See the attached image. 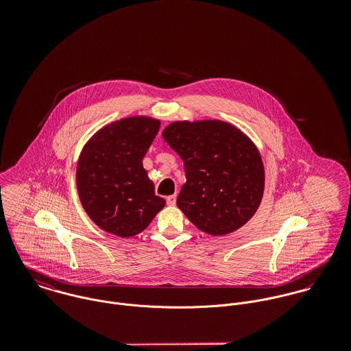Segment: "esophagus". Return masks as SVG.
I'll use <instances>...</instances> for the list:
<instances>
[{
  "mask_svg": "<svg viewBox=\"0 0 351 351\" xmlns=\"http://www.w3.org/2000/svg\"><path fill=\"white\" fill-rule=\"evenodd\" d=\"M176 201H177V196H176V195H171V196H169V197L166 199V202H167V205H170V206L176 205Z\"/></svg>",
  "mask_w": 351,
  "mask_h": 351,
  "instance_id": "34e87169",
  "label": "esophagus"
}]
</instances>
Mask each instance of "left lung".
Listing matches in <instances>:
<instances>
[{"label":"left lung","instance_id":"left-lung-1","mask_svg":"<svg viewBox=\"0 0 351 351\" xmlns=\"http://www.w3.org/2000/svg\"><path fill=\"white\" fill-rule=\"evenodd\" d=\"M162 136L184 162L186 182L177 199L184 215L213 237L245 226L265 189L263 162L250 138L221 120L174 121Z\"/></svg>","mask_w":351,"mask_h":351}]
</instances>
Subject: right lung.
<instances>
[{
    "label": "right lung",
    "instance_id": "1",
    "mask_svg": "<svg viewBox=\"0 0 351 351\" xmlns=\"http://www.w3.org/2000/svg\"><path fill=\"white\" fill-rule=\"evenodd\" d=\"M160 121L131 116L104 125L84 146L75 182L82 208L102 231L131 238L149 227L166 201L155 196L143 156Z\"/></svg>",
    "mask_w": 351,
    "mask_h": 351
}]
</instances>
